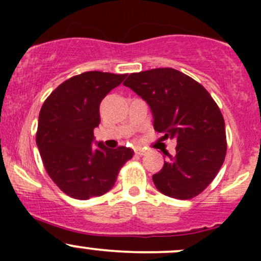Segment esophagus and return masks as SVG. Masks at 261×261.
Masks as SVG:
<instances>
[{
  "mask_svg": "<svg viewBox=\"0 0 261 261\" xmlns=\"http://www.w3.org/2000/svg\"><path fill=\"white\" fill-rule=\"evenodd\" d=\"M134 151H135L136 155H145L146 154V150L141 149V147H135V149H134Z\"/></svg>",
  "mask_w": 261,
  "mask_h": 261,
  "instance_id": "esophagus-1",
  "label": "esophagus"
}]
</instances>
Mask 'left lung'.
Listing matches in <instances>:
<instances>
[{"label": "left lung", "instance_id": "left-lung-1", "mask_svg": "<svg viewBox=\"0 0 261 261\" xmlns=\"http://www.w3.org/2000/svg\"><path fill=\"white\" fill-rule=\"evenodd\" d=\"M123 86L149 103L154 128L163 139L177 138V154L152 175L163 194L177 199L198 196L215 179L225 162V120L207 89L173 68L131 73Z\"/></svg>", "mask_w": 261, "mask_h": 261}]
</instances>
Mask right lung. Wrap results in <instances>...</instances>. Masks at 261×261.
Masks as SVG:
<instances>
[{"label": "right lung", "mask_w": 261, "mask_h": 261, "mask_svg": "<svg viewBox=\"0 0 261 261\" xmlns=\"http://www.w3.org/2000/svg\"><path fill=\"white\" fill-rule=\"evenodd\" d=\"M126 74L84 72L58 86L39 114L36 144L44 167L62 192L75 199L102 196L114 187L134 150L92 146L99 105Z\"/></svg>", "instance_id": "1"}]
</instances>
